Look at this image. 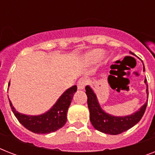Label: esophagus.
<instances>
[{
	"label": "esophagus",
	"instance_id": "esophagus-1",
	"mask_svg": "<svg viewBox=\"0 0 155 155\" xmlns=\"http://www.w3.org/2000/svg\"><path fill=\"white\" fill-rule=\"evenodd\" d=\"M86 85H87V80L84 79H80L77 83V87L79 89H84Z\"/></svg>",
	"mask_w": 155,
	"mask_h": 155
}]
</instances>
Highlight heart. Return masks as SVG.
Instances as JSON below:
<instances>
[{
  "mask_svg": "<svg viewBox=\"0 0 155 155\" xmlns=\"http://www.w3.org/2000/svg\"><path fill=\"white\" fill-rule=\"evenodd\" d=\"M102 54H103V51L101 50H94L92 52H90L88 54V58L92 60H97L101 57Z\"/></svg>",
  "mask_w": 155,
  "mask_h": 155,
  "instance_id": "b5f03b06",
  "label": "heart"
}]
</instances>
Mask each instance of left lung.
Returning a JSON list of instances; mask_svg holds the SVG:
<instances>
[{"label": "left lung", "mask_w": 155, "mask_h": 155, "mask_svg": "<svg viewBox=\"0 0 155 155\" xmlns=\"http://www.w3.org/2000/svg\"><path fill=\"white\" fill-rule=\"evenodd\" d=\"M130 54H134L131 51ZM145 83L147 84V80H145ZM147 93L148 96V84H147ZM85 90L87 97V106L90 111L91 123L96 130L104 134L111 135L120 134L132 128L134 125L139 122L147 108L148 100L144 105L136 113L125 117H114L102 110L97 101L96 95L89 86H86Z\"/></svg>", "instance_id": "obj_1"}]
</instances>
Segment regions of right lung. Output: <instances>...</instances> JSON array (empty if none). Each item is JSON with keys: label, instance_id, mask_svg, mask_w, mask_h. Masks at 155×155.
<instances>
[{"label": "right lung", "instance_id": "right-lung-1", "mask_svg": "<svg viewBox=\"0 0 155 155\" xmlns=\"http://www.w3.org/2000/svg\"><path fill=\"white\" fill-rule=\"evenodd\" d=\"M77 87L74 85L59 97L55 104L44 114L27 116L15 110L9 101L11 109L18 121L25 128L35 134H50L60 129L67 122V113Z\"/></svg>", "mask_w": 155, "mask_h": 155}]
</instances>
